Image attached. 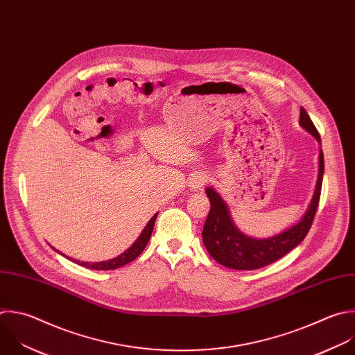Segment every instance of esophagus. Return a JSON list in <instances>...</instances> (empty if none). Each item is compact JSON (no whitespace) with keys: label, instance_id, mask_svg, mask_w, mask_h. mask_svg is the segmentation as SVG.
Masks as SVG:
<instances>
[{"label":"esophagus","instance_id":"obj_1","mask_svg":"<svg viewBox=\"0 0 355 355\" xmlns=\"http://www.w3.org/2000/svg\"><path fill=\"white\" fill-rule=\"evenodd\" d=\"M209 182V177L205 173H195L189 177L188 187L191 191H200Z\"/></svg>","mask_w":355,"mask_h":355}]
</instances>
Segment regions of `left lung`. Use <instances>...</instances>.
Returning <instances> with one entry per match:
<instances>
[{
    "instance_id": "left-lung-1",
    "label": "left lung",
    "mask_w": 355,
    "mask_h": 355,
    "mask_svg": "<svg viewBox=\"0 0 355 355\" xmlns=\"http://www.w3.org/2000/svg\"><path fill=\"white\" fill-rule=\"evenodd\" d=\"M300 124L320 142V135L304 107H301ZM323 170L324 163L323 153L320 150L319 175L309 209L295 225L279 235H275V237L263 240L251 239L243 234L234 225L228 209L220 195L213 188H206V195L210 200V210L203 225L202 240L210 257L220 265L230 269L254 270L268 266L287 255L291 250L301 244L313 223L320 199Z\"/></svg>"
}]
</instances>
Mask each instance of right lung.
<instances>
[{
    "instance_id": "add662e5",
    "label": "right lung",
    "mask_w": 355,
    "mask_h": 355,
    "mask_svg": "<svg viewBox=\"0 0 355 355\" xmlns=\"http://www.w3.org/2000/svg\"><path fill=\"white\" fill-rule=\"evenodd\" d=\"M156 217H157V213L149 220V223L144 228L142 234L139 235V239L124 254H121L120 257L112 258L110 261H104V262H96V263L79 262V261H75V259H72V261L75 263L80 265V266H85L87 269H93V270H114V269H118V268H121V266L132 262L134 259H137L142 254V251L145 250L148 241L150 240V235H152V231H153V225H155Z\"/></svg>"
}]
</instances>
